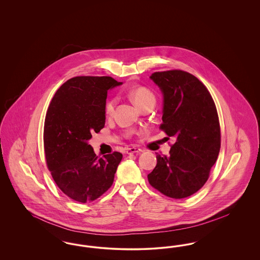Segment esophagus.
<instances>
[{
  "label": "esophagus",
  "instance_id": "obj_1",
  "mask_svg": "<svg viewBox=\"0 0 260 260\" xmlns=\"http://www.w3.org/2000/svg\"><path fill=\"white\" fill-rule=\"evenodd\" d=\"M126 154H136V153H139L141 152V149L136 148V147H131V148H127L125 150Z\"/></svg>",
  "mask_w": 260,
  "mask_h": 260
}]
</instances>
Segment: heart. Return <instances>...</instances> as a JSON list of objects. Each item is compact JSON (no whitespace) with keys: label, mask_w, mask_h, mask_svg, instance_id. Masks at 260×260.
I'll return each mask as SVG.
<instances>
[{"label":"heart","mask_w":260,"mask_h":260,"mask_svg":"<svg viewBox=\"0 0 260 260\" xmlns=\"http://www.w3.org/2000/svg\"><path fill=\"white\" fill-rule=\"evenodd\" d=\"M129 96H131V99H133V101L135 102V104L139 109L148 103L156 102V96L153 93V91L150 90L147 87H142V86L134 87L129 91ZM117 101H118L117 98H115V96L110 98L105 101L104 112L106 115L110 116L114 113L115 107L117 105Z\"/></svg>","instance_id":"1"}]
</instances>
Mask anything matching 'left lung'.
I'll return each instance as SVG.
<instances>
[{"mask_svg":"<svg viewBox=\"0 0 260 260\" xmlns=\"http://www.w3.org/2000/svg\"><path fill=\"white\" fill-rule=\"evenodd\" d=\"M150 78L164 94L160 129L175 142L169 156L157 155L149 183L170 198H186L205 185L217 160L221 143L217 110L210 91L194 75L169 70Z\"/></svg>","mask_w":260,"mask_h":260,"instance_id":"1","label":"left lung"}]
</instances>
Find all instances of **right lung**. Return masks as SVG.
Returning <instances> with one entry per match:
<instances>
[{
    "instance_id": "add662e5",
    "label": "right lung",
    "mask_w": 260,
    "mask_h": 260,
    "mask_svg": "<svg viewBox=\"0 0 260 260\" xmlns=\"http://www.w3.org/2000/svg\"><path fill=\"white\" fill-rule=\"evenodd\" d=\"M120 85L107 76L74 77L50 101L44 125L47 166L58 188L76 202L103 195L122 161L120 152L99 158L87 143L92 133L104 127L107 90Z\"/></svg>"
}]
</instances>
